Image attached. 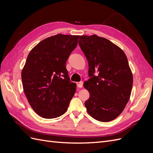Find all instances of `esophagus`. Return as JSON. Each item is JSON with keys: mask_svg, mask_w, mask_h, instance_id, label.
<instances>
[{"mask_svg": "<svg viewBox=\"0 0 153 153\" xmlns=\"http://www.w3.org/2000/svg\"><path fill=\"white\" fill-rule=\"evenodd\" d=\"M83 82H76V85H77V87H79V88H82L83 87Z\"/></svg>", "mask_w": 153, "mask_h": 153, "instance_id": "34e87169", "label": "esophagus"}]
</instances>
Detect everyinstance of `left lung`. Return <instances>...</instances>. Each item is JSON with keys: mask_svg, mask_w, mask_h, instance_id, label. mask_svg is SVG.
Returning <instances> with one entry per match:
<instances>
[{"mask_svg": "<svg viewBox=\"0 0 153 153\" xmlns=\"http://www.w3.org/2000/svg\"><path fill=\"white\" fill-rule=\"evenodd\" d=\"M78 44L91 77L84 84L90 94L85 102L87 112L99 121H112L122 113L131 92L133 75L126 55L116 45L95 34L80 36Z\"/></svg>", "mask_w": 153, "mask_h": 153, "instance_id": "1", "label": "left lung"}]
</instances>
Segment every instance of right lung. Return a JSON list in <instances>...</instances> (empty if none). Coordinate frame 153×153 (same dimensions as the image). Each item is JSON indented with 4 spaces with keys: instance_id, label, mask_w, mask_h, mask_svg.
<instances>
[{
    "instance_id": "1",
    "label": "right lung",
    "mask_w": 153,
    "mask_h": 153,
    "mask_svg": "<svg viewBox=\"0 0 153 153\" xmlns=\"http://www.w3.org/2000/svg\"><path fill=\"white\" fill-rule=\"evenodd\" d=\"M79 36L59 34L41 41L27 56L22 71L27 100L39 116L53 119L66 112L76 92L66 63L78 44Z\"/></svg>"
}]
</instances>
